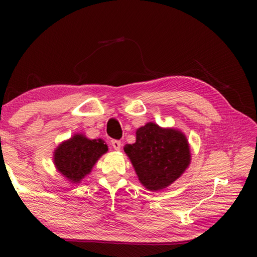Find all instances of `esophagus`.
Wrapping results in <instances>:
<instances>
[{"mask_svg":"<svg viewBox=\"0 0 257 257\" xmlns=\"http://www.w3.org/2000/svg\"><path fill=\"white\" fill-rule=\"evenodd\" d=\"M111 146H112V148L114 150H117V151H119L120 149H121V143H120L119 140H112L111 141Z\"/></svg>","mask_w":257,"mask_h":257,"instance_id":"1","label":"esophagus"}]
</instances>
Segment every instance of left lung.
<instances>
[{
	"label": "left lung",
	"mask_w": 257,
	"mask_h": 257,
	"mask_svg": "<svg viewBox=\"0 0 257 257\" xmlns=\"http://www.w3.org/2000/svg\"><path fill=\"white\" fill-rule=\"evenodd\" d=\"M139 182L155 192L168 188L191 163L189 141L181 130L148 122L136 132V143L125 145Z\"/></svg>",
	"instance_id": "obj_1"
}]
</instances>
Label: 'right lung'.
<instances>
[{
	"instance_id": "obj_1",
	"label": "right lung",
	"mask_w": 257,
	"mask_h": 257,
	"mask_svg": "<svg viewBox=\"0 0 257 257\" xmlns=\"http://www.w3.org/2000/svg\"><path fill=\"white\" fill-rule=\"evenodd\" d=\"M107 151L108 146L102 139H88L84 134H75L54 150L53 162L67 181L78 184Z\"/></svg>"
}]
</instances>
